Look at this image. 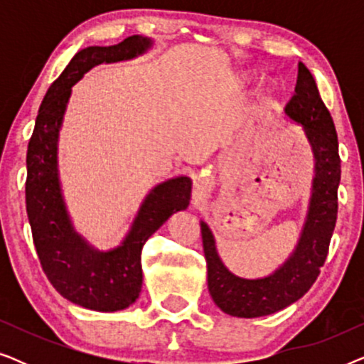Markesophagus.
<instances>
[{"mask_svg": "<svg viewBox=\"0 0 364 364\" xmlns=\"http://www.w3.org/2000/svg\"><path fill=\"white\" fill-rule=\"evenodd\" d=\"M193 187H196L193 188L196 196L198 198H203L208 192H210V178L205 176H197L196 181H193Z\"/></svg>", "mask_w": 364, "mask_h": 364, "instance_id": "1", "label": "esophagus"}]
</instances>
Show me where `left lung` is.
Here are the masks:
<instances>
[{
    "mask_svg": "<svg viewBox=\"0 0 364 364\" xmlns=\"http://www.w3.org/2000/svg\"><path fill=\"white\" fill-rule=\"evenodd\" d=\"M285 114L301 124L315 156V178L306 222L291 257L265 278L247 280L235 277L218 257L215 240L205 222H200L207 282L212 300L223 313L238 318L267 316L290 306L305 295L325 265L336 225L338 186L341 161L331 114L321 101L316 82L303 63H298L295 94Z\"/></svg>",
    "mask_w": 364,
    "mask_h": 364,
    "instance_id": "left-lung-1",
    "label": "left lung"
}]
</instances>
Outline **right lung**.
<instances>
[{
	"instance_id": "1",
	"label": "right lung",
	"mask_w": 364,
	"mask_h": 364,
	"mask_svg": "<svg viewBox=\"0 0 364 364\" xmlns=\"http://www.w3.org/2000/svg\"><path fill=\"white\" fill-rule=\"evenodd\" d=\"M151 44L149 38L129 36L114 46L81 49L48 89L28 144L26 212L43 272L66 300L89 310L117 311L137 300L144 243L172 213L186 210L191 202L188 177L159 183L142 202L122 245L99 252L74 232L63 200L58 136L71 87L97 64L136 58Z\"/></svg>"
}]
</instances>
